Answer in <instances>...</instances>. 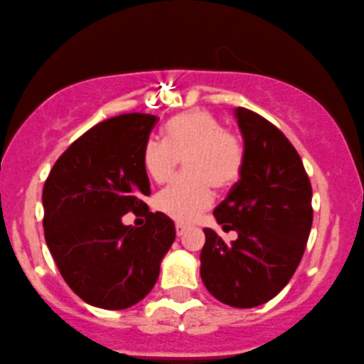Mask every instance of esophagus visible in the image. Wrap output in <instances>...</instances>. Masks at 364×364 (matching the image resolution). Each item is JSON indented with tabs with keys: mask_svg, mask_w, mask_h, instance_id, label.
<instances>
[{
	"mask_svg": "<svg viewBox=\"0 0 364 364\" xmlns=\"http://www.w3.org/2000/svg\"><path fill=\"white\" fill-rule=\"evenodd\" d=\"M186 230H188V228H186L185 225H176V233H178V237H183V235L186 233Z\"/></svg>",
	"mask_w": 364,
	"mask_h": 364,
	"instance_id": "esophagus-1",
	"label": "esophagus"
}]
</instances>
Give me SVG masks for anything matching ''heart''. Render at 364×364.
I'll return each instance as SVG.
<instances>
[{
	"label": "heart",
	"mask_w": 364,
	"mask_h": 364,
	"mask_svg": "<svg viewBox=\"0 0 364 364\" xmlns=\"http://www.w3.org/2000/svg\"><path fill=\"white\" fill-rule=\"evenodd\" d=\"M179 159L186 173L159 191L155 207L174 221L191 223L213 202V188L230 190L243 173L242 139L223 127L205 109H193L169 119L164 139L150 138L143 149V166L154 181L166 183Z\"/></svg>",
	"instance_id": "heart-1"
}]
</instances>
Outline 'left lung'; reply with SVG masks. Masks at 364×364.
<instances>
[{"instance_id": "1", "label": "left lung", "mask_w": 364, "mask_h": 364, "mask_svg": "<svg viewBox=\"0 0 364 364\" xmlns=\"http://www.w3.org/2000/svg\"><path fill=\"white\" fill-rule=\"evenodd\" d=\"M235 117L245 164L214 215L238 238L225 243L214 230H203L200 277L218 301L245 309L273 299L294 277L313 225V188L297 150L277 126L243 107Z\"/></svg>"}]
</instances>
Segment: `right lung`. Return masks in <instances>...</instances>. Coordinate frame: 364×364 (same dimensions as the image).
I'll return each mask as SVG.
<instances>
[{
  "label": "right lung",
  "instance_id": "add662e5",
  "mask_svg": "<svg viewBox=\"0 0 364 364\" xmlns=\"http://www.w3.org/2000/svg\"><path fill=\"white\" fill-rule=\"evenodd\" d=\"M157 121L134 112L97 124L60 155L43 188L48 249L67 285L95 307L126 309L146 297L176 238L173 219L143 202V149ZM127 212L146 223L126 227Z\"/></svg>",
  "mask_w": 364,
  "mask_h": 364
}]
</instances>
